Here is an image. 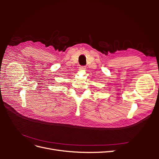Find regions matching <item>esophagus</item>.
<instances>
[{"label":"esophagus","instance_id":"34e87169","mask_svg":"<svg viewBox=\"0 0 159 159\" xmlns=\"http://www.w3.org/2000/svg\"><path fill=\"white\" fill-rule=\"evenodd\" d=\"M85 66H80V68H79V69H80V70H85Z\"/></svg>","mask_w":159,"mask_h":159}]
</instances>
